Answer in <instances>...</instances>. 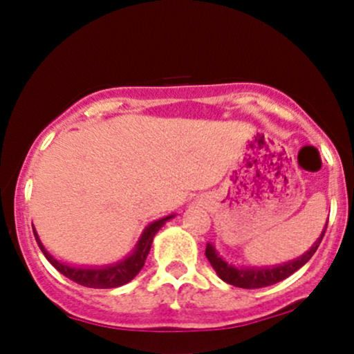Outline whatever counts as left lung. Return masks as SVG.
I'll return each instance as SVG.
<instances>
[{"label": "left lung", "mask_w": 354, "mask_h": 354, "mask_svg": "<svg viewBox=\"0 0 354 354\" xmlns=\"http://www.w3.org/2000/svg\"><path fill=\"white\" fill-rule=\"evenodd\" d=\"M328 221L324 225V230L321 231L319 238L316 239L315 245H313L306 253H303L298 258L291 259V261L283 263V265H274V266H234L231 263L225 261L223 256L218 254L216 248L211 243L206 246V258L213 266V270L216 271V274L223 279L225 283L233 284V286L245 288V290H256V288H265L276 284L283 279H286L288 276H291L295 271H298L299 268L306 265L311 259V256L318 250L321 239L324 236V231H326Z\"/></svg>", "instance_id": "left-lung-1"}]
</instances>
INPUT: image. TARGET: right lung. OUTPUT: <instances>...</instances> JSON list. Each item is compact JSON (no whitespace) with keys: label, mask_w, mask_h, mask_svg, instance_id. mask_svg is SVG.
Here are the masks:
<instances>
[{"label":"right lung","mask_w":354,"mask_h":354,"mask_svg":"<svg viewBox=\"0 0 354 354\" xmlns=\"http://www.w3.org/2000/svg\"><path fill=\"white\" fill-rule=\"evenodd\" d=\"M171 218H174V214H168V216L149 223V225L143 230V233H141L135 250H133L131 253L126 256V258L120 259V261L111 263V265H103V266H76V265H70V263L59 261V259H56L55 256L44 248L41 239L38 236V233H36L35 226H33V231H35V238L36 241H38L39 250L43 251V254L46 256L48 261H50L61 274L70 278L71 281L81 284V286L106 290V288L123 286V284L129 283L138 273H140L141 268L145 266L146 258H148L149 250H151L154 234L163 228L166 221H169Z\"/></svg>","instance_id":"obj_1"}]
</instances>
